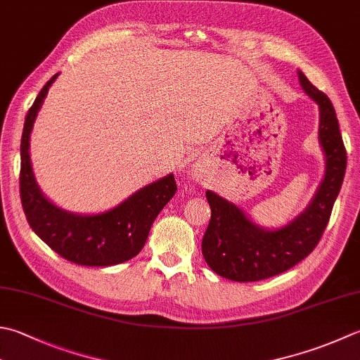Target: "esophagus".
Wrapping results in <instances>:
<instances>
[{"label": "esophagus", "mask_w": 360, "mask_h": 360, "mask_svg": "<svg viewBox=\"0 0 360 360\" xmlns=\"http://www.w3.org/2000/svg\"><path fill=\"white\" fill-rule=\"evenodd\" d=\"M193 178H200V174H198V170H193Z\"/></svg>", "instance_id": "obj_1"}]
</instances>
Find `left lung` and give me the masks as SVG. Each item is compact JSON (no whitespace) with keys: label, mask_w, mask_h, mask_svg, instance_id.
<instances>
[{"label":"left lung","mask_w":360,"mask_h":360,"mask_svg":"<svg viewBox=\"0 0 360 360\" xmlns=\"http://www.w3.org/2000/svg\"><path fill=\"white\" fill-rule=\"evenodd\" d=\"M298 79L302 90L319 104V142L325 154V176L309 206L284 226L266 229L252 221L234 202L212 190L206 192L212 214L202 237V256L217 274L237 283L276 276L311 255L325 232L340 192L347 151L334 105L301 70Z\"/></svg>","instance_id":"obj_1"}]
</instances>
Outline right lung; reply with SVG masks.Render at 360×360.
<instances>
[{"mask_svg":"<svg viewBox=\"0 0 360 360\" xmlns=\"http://www.w3.org/2000/svg\"><path fill=\"white\" fill-rule=\"evenodd\" d=\"M58 76L40 90L25 120L20 145V196L25 215L35 234L70 262L87 266L123 264L142 251L151 224L174 196V176L170 173L151 182L100 214H75L48 200L32 172L30 140L35 118Z\"/></svg>","mask_w":360,"mask_h":360,"instance_id":"obj_1","label":"right lung"}]
</instances>
